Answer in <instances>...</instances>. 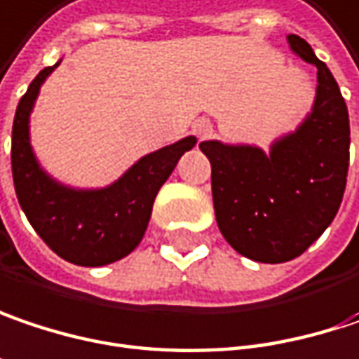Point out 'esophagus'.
<instances>
[{"label":"esophagus","mask_w":359,"mask_h":359,"mask_svg":"<svg viewBox=\"0 0 359 359\" xmlns=\"http://www.w3.org/2000/svg\"><path fill=\"white\" fill-rule=\"evenodd\" d=\"M193 129H195V133H197L199 140H205V137L212 133V125H210L208 121H197V123L193 125Z\"/></svg>","instance_id":"34e87169"}]
</instances>
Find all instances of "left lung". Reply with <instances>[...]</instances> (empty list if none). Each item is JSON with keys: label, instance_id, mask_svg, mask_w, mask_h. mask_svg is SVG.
Instances as JSON below:
<instances>
[{"label": "left lung", "instance_id": "8db88e82", "mask_svg": "<svg viewBox=\"0 0 359 359\" xmlns=\"http://www.w3.org/2000/svg\"><path fill=\"white\" fill-rule=\"evenodd\" d=\"M290 47L316 65V100L300 129L271 147L203 142L215 219L228 245L259 263L300 257L339 212L349 168V114L329 67L298 34Z\"/></svg>", "mask_w": 359, "mask_h": 359}]
</instances>
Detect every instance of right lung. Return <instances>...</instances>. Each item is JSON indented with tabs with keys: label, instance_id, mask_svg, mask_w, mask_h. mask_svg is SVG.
I'll return each instance as SVG.
<instances>
[{
	"label": "right lung",
	"instance_id": "obj_1",
	"mask_svg": "<svg viewBox=\"0 0 359 359\" xmlns=\"http://www.w3.org/2000/svg\"><path fill=\"white\" fill-rule=\"evenodd\" d=\"M57 65L45 67L18 102L12 127L14 189L30 226L53 252L74 265L100 267L127 257L142 243L160 187L197 140L184 137L147 154L100 191H74L57 184L39 168L28 142V114L41 83Z\"/></svg>",
	"mask_w": 359,
	"mask_h": 359
}]
</instances>
